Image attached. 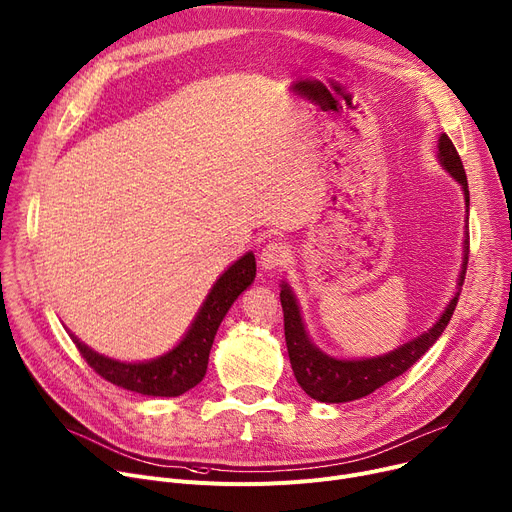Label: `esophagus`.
I'll list each match as a JSON object with an SVG mask.
<instances>
[{
  "label": "esophagus",
  "mask_w": 512,
  "mask_h": 512,
  "mask_svg": "<svg viewBox=\"0 0 512 512\" xmlns=\"http://www.w3.org/2000/svg\"><path fill=\"white\" fill-rule=\"evenodd\" d=\"M289 262V248L283 242H268L260 252V266L266 270H277Z\"/></svg>",
  "instance_id": "1"
}]
</instances>
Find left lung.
<instances>
[{
    "label": "left lung",
    "instance_id": "8db88e82",
    "mask_svg": "<svg viewBox=\"0 0 512 512\" xmlns=\"http://www.w3.org/2000/svg\"><path fill=\"white\" fill-rule=\"evenodd\" d=\"M438 157L444 169L463 186L465 202L469 208V186H467L465 167L453 140H450L446 134H442L438 140ZM467 254H469V231L465 235V262H463V273H461L459 285H463V279H465L467 260H469ZM457 302H459V293L450 299V304L440 316V320L422 337H417L386 355L347 362V359H335V357L324 355L310 343L304 330L302 316H299V308L295 304V297L289 291V287L283 285L281 306H283V320H285V341H287L293 374L299 386H302L316 401L345 403V401L362 399L374 393V390L380 388L382 384L405 374L417 359L438 341V337L448 326L450 318H453Z\"/></svg>",
    "mask_w": 512,
    "mask_h": 512
}]
</instances>
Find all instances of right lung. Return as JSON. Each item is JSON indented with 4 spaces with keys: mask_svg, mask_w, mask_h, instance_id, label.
<instances>
[{
    "mask_svg": "<svg viewBox=\"0 0 512 512\" xmlns=\"http://www.w3.org/2000/svg\"><path fill=\"white\" fill-rule=\"evenodd\" d=\"M254 277L256 258L252 252H248L244 258H239L233 266H229L215 287L210 289L184 341L167 355L153 359V362H115V359L103 357L93 349H88L74 335L70 337L84 357V362L107 382L146 397H179L204 378L208 353L210 347H213L219 324L237 295L250 287Z\"/></svg>",
    "mask_w": 512,
    "mask_h": 512,
    "instance_id": "add662e5",
    "label": "right lung"
}]
</instances>
